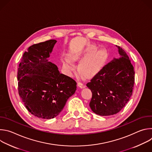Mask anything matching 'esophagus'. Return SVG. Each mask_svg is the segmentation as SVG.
<instances>
[{"mask_svg": "<svg viewBox=\"0 0 152 152\" xmlns=\"http://www.w3.org/2000/svg\"><path fill=\"white\" fill-rule=\"evenodd\" d=\"M77 84V86H79V87H80V88H83L85 87V85L83 83H82V82H78Z\"/></svg>", "mask_w": 152, "mask_h": 152, "instance_id": "1", "label": "esophagus"}]
</instances>
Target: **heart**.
Masks as SVG:
<instances>
[{
	"label": "heart",
	"instance_id": "heart-1",
	"mask_svg": "<svg viewBox=\"0 0 152 152\" xmlns=\"http://www.w3.org/2000/svg\"><path fill=\"white\" fill-rule=\"evenodd\" d=\"M94 46L90 45L82 50L70 54V58L72 60L77 61L82 59L86 54L91 52L81 61L79 64L80 71L88 77L95 76L99 72L107 56V52L105 49L100 48L94 50ZM63 67L66 73L70 76L76 70L75 65L67 59H65L63 61Z\"/></svg>",
	"mask_w": 152,
	"mask_h": 152
}]
</instances>
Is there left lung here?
Masks as SVG:
<instances>
[{
  "mask_svg": "<svg viewBox=\"0 0 152 152\" xmlns=\"http://www.w3.org/2000/svg\"><path fill=\"white\" fill-rule=\"evenodd\" d=\"M120 57L107 63L86 83L91 90V110L97 115L109 116L120 112L131 97L135 71L131 60L120 46Z\"/></svg>",
  "mask_w": 152,
  "mask_h": 152,
  "instance_id": "obj_1",
  "label": "left lung"
}]
</instances>
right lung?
<instances>
[{
	"mask_svg": "<svg viewBox=\"0 0 152 152\" xmlns=\"http://www.w3.org/2000/svg\"><path fill=\"white\" fill-rule=\"evenodd\" d=\"M56 42L50 39L30 46L18 69L20 97L29 113L43 119L56 117L76 90V81L47 59Z\"/></svg>",
	"mask_w": 152,
	"mask_h": 152,
	"instance_id": "right-lung-1",
	"label": "right lung"
}]
</instances>
